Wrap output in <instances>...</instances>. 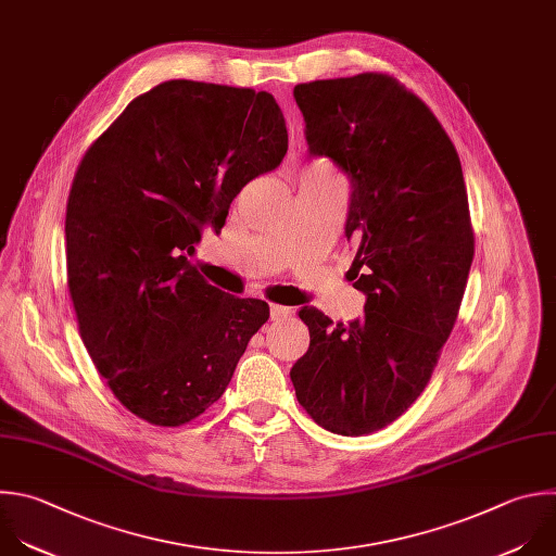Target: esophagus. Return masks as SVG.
I'll list each match as a JSON object with an SVG mask.
<instances>
[{"label": "esophagus", "instance_id": "1", "mask_svg": "<svg viewBox=\"0 0 556 556\" xmlns=\"http://www.w3.org/2000/svg\"><path fill=\"white\" fill-rule=\"evenodd\" d=\"M292 314V309L290 307H286V305H270V318L273 320H281V318H286V316H290Z\"/></svg>", "mask_w": 556, "mask_h": 556}]
</instances>
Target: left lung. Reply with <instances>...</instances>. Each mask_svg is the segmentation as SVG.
Listing matches in <instances>:
<instances>
[{
	"label": "left lung",
	"mask_w": 556,
	"mask_h": 556,
	"mask_svg": "<svg viewBox=\"0 0 556 556\" xmlns=\"http://www.w3.org/2000/svg\"><path fill=\"white\" fill-rule=\"evenodd\" d=\"M294 100L309 154L331 159L351 182L349 279L366 303L349 325L301 307L309 349L290 380L320 428L362 437L417 402L454 329L473 262L467 188L441 122L397 78L303 83Z\"/></svg>",
	"instance_id": "8db88e82"
}]
</instances>
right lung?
I'll return each instance as SVG.
<instances>
[{
    "mask_svg": "<svg viewBox=\"0 0 556 556\" xmlns=\"http://www.w3.org/2000/svg\"><path fill=\"white\" fill-rule=\"evenodd\" d=\"M286 150L270 93L167 80L85 152L67 199V288L96 368L139 419L178 428L201 417L268 320L266 301L218 290L188 255Z\"/></svg>",
    "mask_w": 556,
    "mask_h": 556,
    "instance_id": "add662e5",
    "label": "right lung"
}]
</instances>
